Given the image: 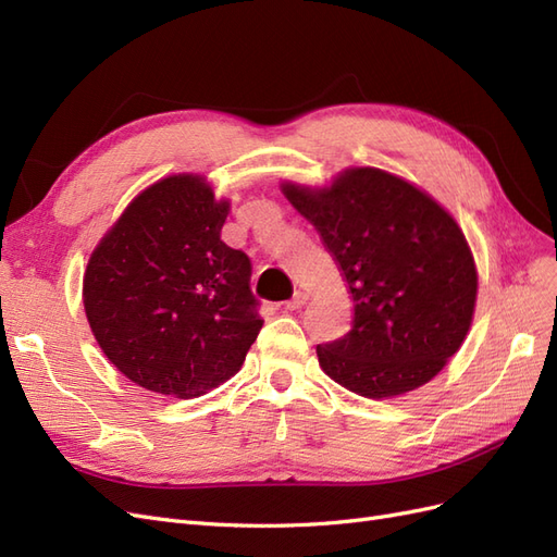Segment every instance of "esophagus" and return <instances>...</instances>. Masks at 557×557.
Instances as JSON below:
<instances>
[{
    "mask_svg": "<svg viewBox=\"0 0 557 557\" xmlns=\"http://www.w3.org/2000/svg\"><path fill=\"white\" fill-rule=\"evenodd\" d=\"M307 299H309V293H305V290H295V295L285 301V309L288 311H297V309H301L307 305Z\"/></svg>",
    "mask_w": 557,
    "mask_h": 557,
    "instance_id": "34e87169",
    "label": "esophagus"
}]
</instances>
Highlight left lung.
<instances>
[{
  "mask_svg": "<svg viewBox=\"0 0 557 557\" xmlns=\"http://www.w3.org/2000/svg\"><path fill=\"white\" fill-rule=\"evenodd\" d=\"M281 190L318 230L352 297V327L315 346L323 372L369 399L432 381L460 350L476 307V264L455 218L376 166H352L325 188Z\"/></svg>",
  "mask_w": 557,
  "mask_h": 557,
  "instance_id": "obj_1",
  "label": "left lung"
}]
</instances>
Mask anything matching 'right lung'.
Returning <instances> with one entry per match:
<instances>
[{
    "instance_id": "add662e5",
    "label": "right lung",
    "mask_w": 557,
    "mask_h": 557,
    "mask_svg": "<svg viewBox=\"0 0 557 557\" xmlns=\"http://www.w3.org/2000/svg\"><path fill=\"white\" fill-rule=\"evenodd\" d=\"M230 201L174 174L129 201L97 244L83 307L104 356L150 393L190 399L239 372L264 320L250 260L221 230Z\"/></svg>"
}]
</instances>
